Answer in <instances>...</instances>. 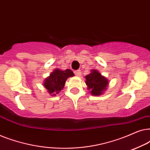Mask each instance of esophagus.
<instances>
[{
  "label": "esophagus",
  "mask_w": 150,
  "mask_h": 150,
  "mask_svg": "<svg viewBox=\"0 0 150 150\" xmlns=\"http://www.w3.org/2000/svg\"><path fill=\"white\" fill-rule=\"evenodd\" d=\"M74 74L76 76H81V71H80V70L75 71H74Z\"/></svg>",
  "instance_id": "obj_1"
}]
</instances>
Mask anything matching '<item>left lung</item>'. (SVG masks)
Listing matches in <instances>:
<instances>
[{
    "label": "left lung",
    "mask_w": 150,
    "mask_h": 150,
    "mask_svg": "<svg viewBox=\"0 0 150 150\" xmlns=\"http://www.w3.org/2000/svg\"><path fill=\"white\" fill-rule=\"evenodd\" d=\"M85 80L88 90L94 96L103 94L108 85V80L96 69H92L89 74L85 76Z\"/></svg>",
    "instance_id": "obj_1"
}]
</instances>
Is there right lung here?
I'll use <instances>...</instances> for the list:
<instances>
[{
    "instance_id": "add662e5",
    "label": "right lung",
    "mask_w": 150,
    "mask_h": 150,
    "mask_svg": "<svg viewBox=\"0 0 150 150\" xmlns=\"http://www.w3.org/2000/svg\"><path fill=\"white\" fill-rule=\"evenodd\" d=\"M74 76V74L71 69H54L50 76L45 79L44 86L51 96H55L63 89L66 80L69 77H72Z\"/></svg>"
}]
</instances>
